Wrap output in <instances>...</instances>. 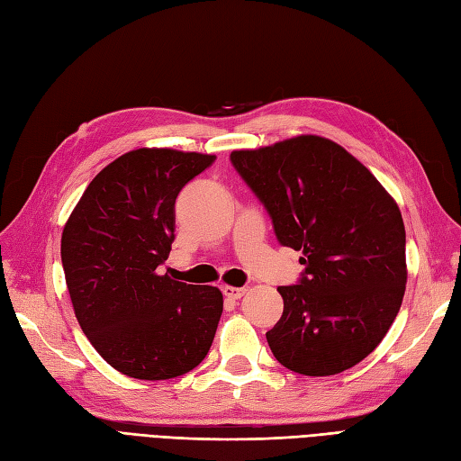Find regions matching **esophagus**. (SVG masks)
Wrapping results in <instances>:
<instances>
[{
	"label": "esophagus",
	"mask_w": 461,
	"mask_h": 461,
	"mask_svg": "<svg viewBox=\"0 0 461 461\" xmlns=\"http://www.w3.org/2000/svg\"><path fill=\"white\" fill-rule=\"evenodd\" d=\"M223 296L230 298V300H240L245 296V288H233V286H223Z\"/></svg>",
	"instance_id": "obj_1"
}]
</instances>
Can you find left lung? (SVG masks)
I'll return each instance as SVG.
<instances>
[{"label":"left lung","mask_w":461,"mask_h":461,"mask_svg":"<svg viewBox=\"0 0 461 461\" xmlns=\"http://www.w3.org/2000/svg\"><path fill=\"white\" fill-rule=\"evenodd\" d=\"M280 245L302 251L296 285L267 333L275 358L303 375L352 368L382 343L407 285L405 226L393 198L347 149L298 136L230 156Z\"/></svg>","instance_id":"obj_1"}]
</instances>
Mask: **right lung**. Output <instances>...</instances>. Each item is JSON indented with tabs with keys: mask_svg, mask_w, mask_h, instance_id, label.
Masks as SVG:
<instances>
[{
	"mask_svg": "<svg viewBox=\"0 0 461 461\" xmlns=\"http://www.w3.org/2000/svg\"><path fill=\"white\" fill-rule=\"evenodd\" d=\"M216 161L134 149L89 183L62 233V267L77 321L114 370L169 380L204 360L221 292L159 275L175 240V200Z\"/></svg>",
	"mask_w": 461,
	"mask_h": 461,
	"instance_id": "right-lung-1",
	"label": "right lung"
}]
</instances>
